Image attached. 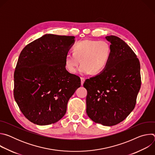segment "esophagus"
<instances>
[{"label":"esophagus","mask_w":155,"mask_h":155,"mask_svg":"<svg viewBox=\"0 0 155 155\" xmlns=\"http://www.w3.org/2000/svg\"><path fill=\"white\" fill-rule=\"evenodd\" d=\"M80 78H81V85H83V83H84V82L85 78H84V77H81Z\"/></svg>","instance_id":"1"}]
</instances>
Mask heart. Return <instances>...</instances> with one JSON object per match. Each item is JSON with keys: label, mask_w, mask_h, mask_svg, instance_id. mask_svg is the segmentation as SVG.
Masks as SVG:
<instances>
[{"label": "heart", "mask_w": 155, "mask_h": 155, "mask_svg": "<svg viewBox=\"0 0 155 155\" xmlns=\"http://www.w3.org/2000/svg\"><path fill=\"white\" fill-rule=\"evenodd\" d=\"M73 53L65 57V67L72 74L77 71L78 74L86 75L91 73L98 74L104 71L108 63L111 49L108 42L84 40L78 42L72 48Z\"/></svg>", "instance_id": "b5f03b06"}]
</instances>
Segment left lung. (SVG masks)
Returning a JSON list of instances; mask_svg holds the SVG:
<instances>
[{
	"label": "left lung",
	"instance_id": "obj_1",
	"mask_svg": "<svg viewBox=\"0 0 155 155\" xmlns=\"http://www.w3.org/2000/svg\"><path fill=\"white\" fill-rule=\"evenodd\" d=\"M111 49L110 60L100 74L83 84L87 94L86 114L96 123L112 126L123 121L134 110L141 86L137 56L120 38L105 37Z\"/></svg>",
	"mask_w": 155,
	"mask_h": 155
}]
</instances>
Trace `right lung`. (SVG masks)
I'll use <instances>...</instances> for the list:
<instances>
[{
  "label": "right lung",
  "mask_w": 155,
  "mask_h": 155,
  "mask_svg": "<svg viewBox=\"0 0 155 155\" xmlns=\"http://www.w3.org/2000/svg\"><path fill=\"white\" fill-rule=\"evenodd\" d=\"M74 36L48 34L21 52L14 73V97L20 110L40 126L56 123L65 114L70 97L81 85L65 67Z\"/></svg>",
  "instance_id": "right-lung-1"
}]
</instances>
